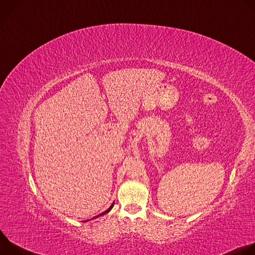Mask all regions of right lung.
<instances>
[{"instance_id": "obj_1", "label": "right lung", "mask_w": 255, "mask_h": 255, "mask_svg": "<svg viewBox=\"0 0 255 255\" xmlns=\"http://www.w3.org/2000/svg\"><path fill=\"white\" fill-rule=\"evenodd\" d=\"M113 206H114V202H113V204L110 206V208H109L108 210H106L105 212H103V213H101V214H99L98 216H96V217H94L93 218V219H96V218H98V217H100V216H103V215H105V214H107V213H109V212H110L111 211V209L113 208ZM92 220V219H91ZM88 221H90V220H86V221H83V222H88Z\"/></svg>"}]
</instances>
